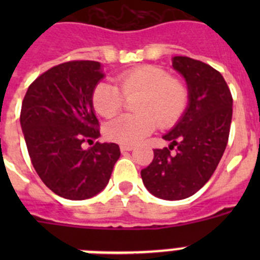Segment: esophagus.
<instances>
[{"label":"esophagus","instance_id":"obj_1","mask_svg":"<svg viewBox=\"0 0 260 260\" xmlns=\"http://www.w3.org/2000/svg\"><path fill=\"white\" fill-rule=\"evenodd\" d=\"M133 148H134V146H133V144H121V146H119V150H121V152L132 151Z\"/></svg>","mask_w":260,"mask_h":260}]
</instances>
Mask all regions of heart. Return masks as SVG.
Here are the masks:
<instances>
[{
    "mask_svg": "<svg viewBox=\"0 0 260 260\" xmlns=\"http://www.w3.org/2000/svg\"><path fill=\"white\" fill-rule=\"evenodd\" d=\"M117 86L107 82L96 84L91 95L99 116L110 118L122 109L125 99L139 96L134 103L138 114H125L107 123L108 139L121 144L143 141L158 125L169 127L183 116L189 104V91L182 80L167 70L143 65L123 71L116 79Z\"/></svg>",
    "mask_w": 260,
    "mask_h": 260,
    "instance_id": "obj_1",
    "label": "heart"
}]
</instances>
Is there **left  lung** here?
<instances>
[{
  "mask_svg": "<svg viewBox=\"0 0 260 260\" xmlns=\"http://www.w3.org/2000/svg\"><path fill=\"white\" fill-rule=\"evenodd\" d=\"M173 69L185 78L189 105L162 137L169 148L153 150L152 162L141 172L147 190L165 201L189 198L207 183L228 143L233 114L231 89L219 71L182 56L173 57Z\"/></svg>",
  "mask_w": 260,
  "mask_h": 260,
  "instance_id": "left-lung-1",
  "label": "left lung"
}]
</instances>
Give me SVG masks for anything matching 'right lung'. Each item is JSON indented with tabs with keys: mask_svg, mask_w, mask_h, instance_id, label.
Returning <instances> with one entry per match:
<instances>
[{
	"mask_svg": "<svg viewBox=\"0 0 260 260\" xmlns=\"http://www.w3.org/2000/svg\"><path fill=\"white\" fill-rule=\"evenodd\" d=\"M104 78L100 62L69 61L36 78L27 89L20 126L41 181L70 201L95 197L108 185L121 151L100 137L91 95ZM84 143L93 144L87 150Z\"/></svg>",
	"mask_w": 260,
	"mask_h": 260,
	"instance_id": "obj_1",
	"label": "right lung"
}]
</instances>
